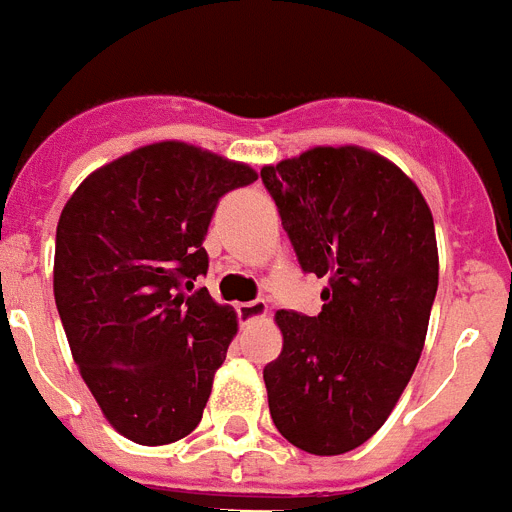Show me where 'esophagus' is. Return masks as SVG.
I'll return each instance as SVG.
<instances>
[{"instance_id":"34e87169","label":"esophagus","mask_w":512,"mask_h":512,"mask_svg":"<svg viewBox=\"0 0 512 512\" xmlns=\"http://www.w3.org/2000/svg\"><path fill=\"white\" fill-rule=\"evenodd\" d=\"M236 313H239L242 326H247V323H255L260 318H265L268 315V305H265V299H252V302H244V305L236 307Z\"/></svg>"}]
</instances>
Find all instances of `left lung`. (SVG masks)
I'll use <instances>...</instances> for the list:
<instances>
[{
    "label": "left lung",
    "instance_id": "obj_1",
    "mask_svg": "<svg viewBox=\"0 0 512 512\" xmlns=\"http://www.w3.org/2000/svg\"><path fill=\"white\" fill-rule=\"evenodd\" d=\"M260 176L302 270L328 281L318 315L276 313L270 418L299 450L342 455L384 426L418 365L439 286L434 218L421 189L363 147H313Z\"/></svg>",
    "mask_w": 512,
    "mask_h": 512
}]
</instances>
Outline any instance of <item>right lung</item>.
Segmentation results:
<instances>
[{
	"instance_id": "add662e5",
	"label": "right lung",
	"mask_w": 512,
	"mask_h": 512,
	"mask_svg": "<svg viewBox=\"0 0 512 512\" xmlns=\"http://www.w3.org/2000/svg\"><path fill=\"white\" fill-rule=\"evenodd\" d=\"M257 181L244 162L157 141L94 170L62 207L54 302L97 405L136 444H170L202 421L236 336V313L194 281L218 199Z\"/></svg>"
}]
</instances>
